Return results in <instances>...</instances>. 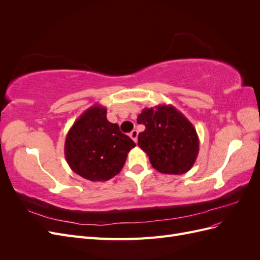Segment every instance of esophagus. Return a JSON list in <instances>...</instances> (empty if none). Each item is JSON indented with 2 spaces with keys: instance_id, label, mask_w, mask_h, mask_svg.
Returning a JSON list of instances; mask_svg holds the SVG:
<instances>
[{
  "instance_id": "obj_1",
  "label": "esophagus",
  "mask_w": 260,
  "mask_h": 260,
  "mask_svg": "<svg viewBox=\"0 0 260 260\" xmlns=\"http://www.w3.org/2000/svg\"><path fill=\"white\" fill-rule=\"evenodd\" d=\"M138 136H139V132H138V130H133V131H131V133H130V138L135 141V142H137L138 141Z\"/></svg>"
}]
</instances>
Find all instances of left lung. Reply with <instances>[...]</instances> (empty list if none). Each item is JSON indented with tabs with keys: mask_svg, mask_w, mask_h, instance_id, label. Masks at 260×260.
<instances>
[{
	"mask_svg": "<svg viewBox=\"0 0 260 260\" xmlns=\"http://www.w3.org/2000/svg\"><path fill=\"white\" fill-rule=\"evenodd\" d=\"M137 121L145 125L138 145L147 154L153 168L161 174L182 175L193 167L200 139L191 121L175 106L146 107Z\"/></svg>",
	"mask_w": 260,
	"mask_h": 260,
	"instance_id": "1",
	"label": "left lung"
}]
</instances>
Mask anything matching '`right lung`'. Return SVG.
<instances>
[{"instance_id":"obj_1","label":"right lung","mask_w":260,"mask_h":260,"mask_svg":"<svg viewBox=\"0 0 260 260\" xmlns=\"http://www.w3.org/2000/svg\"><path fill=\"white\" fill-rule=\"evenodd\" d=\"M107 109L95 104L78 117L65 140L70 169L92 182H104L121 171L136 143L107 120Z\"/></svg>"}]
</instances>
